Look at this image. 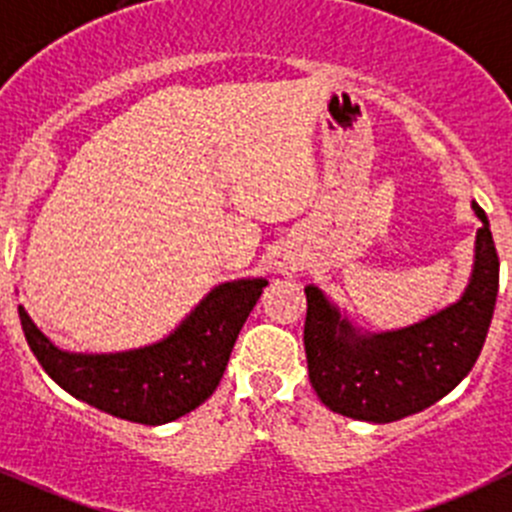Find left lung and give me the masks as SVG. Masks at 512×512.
<instances>
[{"mask_svg":"<svg viewBox=\"0 0 512 512\" xmlns=\"http://www.w3.org/2000/svg\"><path fill=\"white\" fill-rule=\"evenodd\" d=\"M475 235L473 275L463 297L428 320L393 332L362 335L335 305L305 287V352L317 398L332 413L393 423L438 403L473 370L493 320L500 260L488 215Z\"/></svg>","mask_w":512,"mask_h":512,"instance_id":"obj_1","label":"left lung"}]
</instances>
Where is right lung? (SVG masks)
Returning <instances> with one entry per match:
<instances>
[{"mask_svg": "<svg viewBox=\"0 0 512 512\" xmlns=\"http://www.w3.org/2000/svg\"><path fill=\"white\" fill-rule=\"evenodd\" d=\"M267 280L222 282L155 345L107 355L59 350L22 305L24 337L49 377L72 398L142 425H162L200 408L220 385L230 352Z\"/></svg>", "mask_w": 512, "mask_h": 512, "instance_id": "1", "label": "right lung"}]
</instances>
